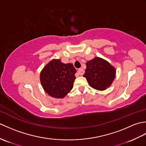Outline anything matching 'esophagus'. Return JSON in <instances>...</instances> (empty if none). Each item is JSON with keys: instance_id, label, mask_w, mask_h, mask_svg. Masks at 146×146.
Masks as SVG:
<instances>
[{"instance_id": "esophagus-1", "label": "esophagus", "mask_w": 146, "mask_h": 146, "mask_svg": "<svg viewBox=\"0 0 146 146\" xmlns=\"http://www.w3.org/2000/svg\"><path fill=\"white\" fill-rule=\"evenodd\" d=\"M77 72H78V75L82 76L83 74H84L85 71H84V70L82 69V68H80V69H78V71H77Z\"/></svg>"}]
</instances>
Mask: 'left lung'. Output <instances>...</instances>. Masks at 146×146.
<instances>
[{
    "mask_svg": "<svg viewBox=\"0 0 146 146\" xmlns=\"http://www.w3.org/2000/svg\"><path fill=\"white\" fill-rule=\"evenodd\" d=\"M86 64V68L83 76L91 87L104 91L111 85L115 78L116 70L109 62L103 58L95 57Z\"/></svg>",
    "mask_w": 146,
    "mask_h": 146,
    "instance_id": "1",
    "label": "left lung"
}]
</instances>
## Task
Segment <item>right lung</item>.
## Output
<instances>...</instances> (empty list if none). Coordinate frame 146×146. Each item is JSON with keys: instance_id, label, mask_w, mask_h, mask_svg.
Wrapping results in <instances>:
<instances>
[{"instance_id": "obj_1", "label": "right lung", "mask_w": 146, "mask_h": 146, "mask_svg": "<svg viewBox=\"0 0 146 146\" xmlns=\"http://www.w3.org/2000/svg\"><path fill=\"white\" fill-rule=\"evenodd\" d=\"M76 70L73 64L53 59L40 73V81L46 93L56 98H63L73 87Z\"/></svg>"}]
</instances>
